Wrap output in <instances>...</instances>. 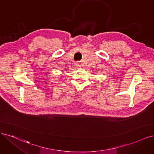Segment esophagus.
<instances>
[{"instance_id": "34e87169", "label": "esophagus", "mask_w": 154, "mask_h": 154, "mask_svg": "<svg viewBox=\"0 0 154 154\" xmlns=\"http://www.w3.org/2000/svg\"><path fill=\"white\" fill-rule=\"evenodd\" d=\"M75 65H76V66H77V67H80L81 66V63L79 62H77L76 63H75Z\"/></svg>"}]
</instances>
